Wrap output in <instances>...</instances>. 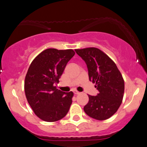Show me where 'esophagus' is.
<instances>
[{
  "label": "esophagus",
  "instance_id": "esophagus-1",
  "mask_svg": "<svg viewBox=\"0 0 147 147\" xmlns=\"http://www.w3.org/2000/svg\"><path fill=\"white\" fill-rule=\"evenodd\" d=\"M73 92L74 93V94H80V92L77 91V90H73Z\"/></svg>",
  "mask_w": 147,
  "mask_h": 147
}]
</instances>
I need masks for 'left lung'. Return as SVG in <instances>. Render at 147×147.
Segmentation results:
<instances>
[{"mask_svg": "<svg viewBox=\"0 0 147 147\" xmlns=\"http://www.w3.org/2000/svg\"><path fill=\"white\" fill-rule=\"evenodd\" d=\"M85 61L90 81L98 90L96 96L88 94L89 100L84 107L86 114L94 119L104 121L117 112L123 101L125 82L115 62L100 49L90 47L75 49Z\"/></svg>", "mask_w": 147, "mask_h": 147, "instance_id": "left-lung-1", "label": "left lung"}]
</instances>
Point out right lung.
Listing matches in <instances>:
<instances>
[{"mask_svg": "<svg viewBox=\"0 0 147 147\" xmlns=\"http://www.w3.org/2000/svg\"><path fill=\"white\" fill-rule=\"evenodd\" d=\"M74 55L73 49H46L34 58L28 68L24 92L34 114L42 121H59L69 112L73 92L58 90L55 84L59 82L67 63Z\"/></svg>", "mask_w": 147, "mask_h": 147, "instance_id": "obj_1", "label": "right lung"}]
</instances>
